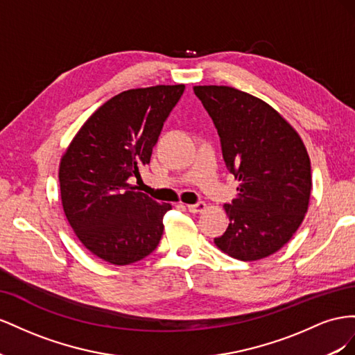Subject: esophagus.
<instances>
[{
	"instance_id": "34e87169",
	"label": "esophagus",
	"mask_w": 355,
	"mask_h": 355,
	"mask_svg": "<svg viewBox=\"0 0 355 355\" xmlns=\"http://www.w3.org/2000/svg\"><path fill=\"white\" fill-rule=\"evenodd\" d=\"M205 208H207V204H205V202H198V204L187 205V209H189L190 212H193V214H198V212L205 211Z\"/></svg>"
}]
</instances>
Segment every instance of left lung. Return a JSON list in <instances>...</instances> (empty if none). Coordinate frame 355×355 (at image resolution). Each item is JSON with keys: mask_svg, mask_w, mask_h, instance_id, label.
<instances>
[{"mask_svg": "<svg viewBox=\"0 0 355 355\" xmlns=\"http://www.w3.org/2000/svg\"><path fill=\"white\" fill-rule=\"evenodd\" d=\"M193 90L239 181L238 198L225 205L230 223L216 245L242 261L265 259L287 244L308 211L312 180L305 144L265 101L229 86Z\"/></svg>", "mask_w": 355, "mask_h": 355, "instance_id": "1", "label": "left lung"}]
</instances>
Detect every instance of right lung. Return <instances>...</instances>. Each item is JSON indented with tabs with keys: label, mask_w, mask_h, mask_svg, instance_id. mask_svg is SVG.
<instances>
[{
	"label": "right lung",
	"mask_w": 355,
	"mask_h": 355,
	"mask_svg": "<svg viewBox=\"0 0 355 355\" xmlns=\"http://www.w3.org/2000/svg\"><path fill=\"white\" fill-rule=\"evenodd\" d=\"M184 85L125 90L101 105L60 159V199L80 242L111 265L153 252L164 234L159 204L130 184L150 164L165 120Z\"/></svg>",
	"instance_id": "1"
}]
</instances>
